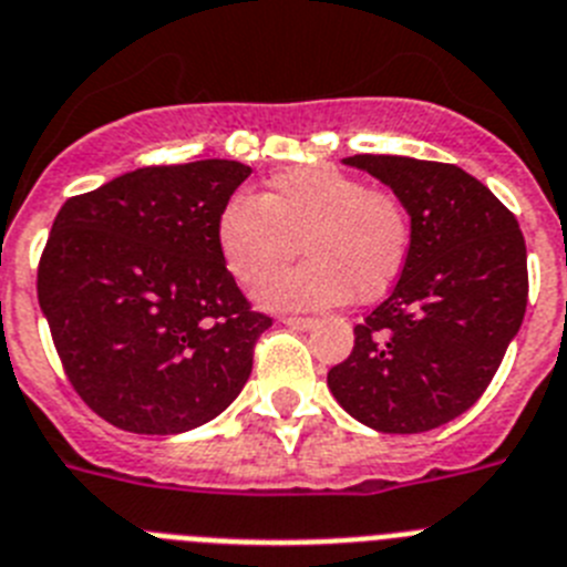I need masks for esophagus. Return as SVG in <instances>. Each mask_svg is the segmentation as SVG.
<instances>
[{
    "label": "esophagus",
    "mask_w": 567,
    "mask_h": 567,
    "mask_svg": "<svg viewBox=\"0 0 567 567\" xmlns=\"http://www.w3.org/2000/svg\"><path fill=\"white\" fill-rule=\"evenodd\" d=\"M282 321L293 330H310L316 324V319H310V316H282Z\"/></svg>",
    "instance_id": "obj_1"
}]
</instances>
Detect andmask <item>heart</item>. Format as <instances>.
<instances>
[{
	"label": "heart",
	"instance_id": "obj_1",
	"mask_svg": "<svg viewBox=\"0 0 567 567\" xmlns=\"http://www.w3.org/2000/svg\"><path fill=\"white\" fill-rule=\"evenodd\" d=\"M302 251L308 262L262 288L279 308H328L347 299L375 302L404 274L412 217L384 186L336 166H290L262 197L234 195L217 217V248L246 288L268 282Z\"/></svg>",
	"mask_w": 567,
	"mask_h": 567
}]
</instances>
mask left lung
Returning a JSON list of instances; mask_svg holds the SVG:
<instances>
[{
	"mask_svg": "<svg viewBox=\"0 0 567 567\" xmlns=\"http://www.w3.org/2000/svg\"><path fill=\"white\" fill-rule=\"evenodd\" d=\"M406 203L412 251L328 386L355 421L412 435L463 415L492 384L528 302L517 217L455 163L353 155Z\"/></svg>",
	"mask_w": 567,
	"mask_h": 567,
	"instance_id": "obj_1",
	"label": "left lung"
}]
</instances>
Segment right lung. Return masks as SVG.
I'll return each instance as SVG.
<instances>
[{"label":"right lung","instance_id":"right-lung-1","mask_svg":"<svg viewBox=\"0 0 567 567\" xmlns=\"http://www.w3.org/2000/svg\"><path fill=\"white\" fill-rule=\"evenodd\" d=\"M248 175L237 161L144 166L55 214L39 305L68 381L112 426L195 430L246 386L274 319L223 262L217 217Z\"/></svg>","mask_w":567,"mask_h":567}]
</instances>
